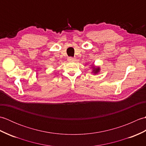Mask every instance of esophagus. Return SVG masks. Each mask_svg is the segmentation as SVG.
<instances>
[{"label":"esophagus","mask_w":146,"mask_h":146,"mask_svg":"<svg viewBox=\"0 0 146 146\" xmlns=\"http://www.w3.org/2000/svg\"><path fill=\"white\" fill-rule=\"evenodd\" d=\"M68 61H75V58H73V57H69V58H68Z\"/></svg>","instance_id":"1"}]
</instances>
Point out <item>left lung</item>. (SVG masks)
<instances>
[{"label":"left lung","mask_w":146,"mask_h":146,"mask_svg":"<svg viewBox=\"0 0 146 146\" xmlns=\"http://www.w3.org/2000/svg\"><path fill=\"white\" fill-rule=\"evenodd\" d=\"M92 73H94V74H97L99 71H100V68L99 67H95L94 66H92Z\"/></svg>","instance_id":"obj_1"}]
</instances>
